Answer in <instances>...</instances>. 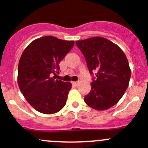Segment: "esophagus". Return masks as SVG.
<instances>
[{
    "mask_svg": "<svg viewBox=\"0 0 148 148\" xmlns=\"http://www.w3.org/2000/svg\"><path fill=\"white\" fill-rule=\"evenodd\" d=\"M77 84H78V82H72V85H74V86H77Z\"/></svg>",
    "mask_w": 148,
    "mask_h": 148,
    "instance_id": "obj_1",
    "label": "esophagus"
}]
</instances>
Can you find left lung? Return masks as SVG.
<instances>
[{
    "instance_id": "obj_1",
    "label": "left lung",
    "mask_w": 148,
    "mask_h": 148,
    "mask_svg": "<svg viewBox=\"0 0 148 148\" xmlns=\"http://www.w3.org/2000/svg\"><path fill=\"white\" fill-rule=\"evenodd\" d=\"M76 44L86 58L90 74L97 72L84 101L97 110L110 108L124 95L130 79L125 54L117 45L102 37L77 40Z\"/></svg>"
}]
</instances>
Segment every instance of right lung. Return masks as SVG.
Here are the masks:
<instances>
[{
	"label": "right lung",
	"mask_w": 148,
	"mask_h": 148,
	"mask_svg": "<svg viewBox=\"0 0 148 148\" xmlns=\"http://www.w3.org/2000/svg\"><path fill=\"white\" fill-rule=\"evenodd\" d=\"M74 45V40L45 36L32 41L21 55L19 88L32 108L42 114H55L66 105L71 83L51 76L59 73L60 62Z\"/></svg>",
	"instance_id": "1"
}]
</instances>
